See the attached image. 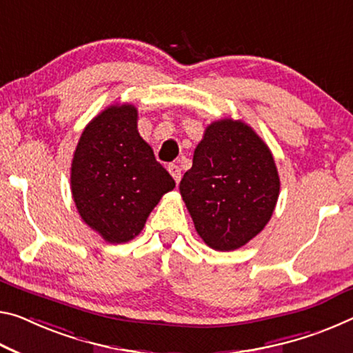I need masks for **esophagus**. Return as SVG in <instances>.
I'll return each mask as SVG.
<instances>
[{
	"label": "esophagus",
	"instance_id": "1",
	"mask_svg": "<svg viewBox=\"0 0 353 353\" xmlns=\"http://www.w3.org/2000/svg\"><path fill=\"white\" fill-rule=\"evenodd\" d=\"M168 171H170V174L172 176V179L179 183L181 182V177H182V172H181V168H179L176 163H171L168 165Z\"/></svg>",
	"mask_w": 353,
	"mask_h": 353
}]
</instances>
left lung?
<instances>
[{
  "mask_svg": "<svg viewBox=\"0 0 353 353\" xmlns=\"http://www.w3.org/2000/svg\"><path fill=\"white\" fill-rule=\"evenodd\" d=\"M179 190L199 237L216 251H232L272 218L279 176L270 149L253 128L221 119L205 128Z\"/></svg>",
  "mask_w": 353,
  "mask_h": 353,
  "instance_id": "left-lung-1",
  "label": "left lung"
}]
</instances>
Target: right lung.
Segmentation results:
<instances>
[{"mask_svg": "<svg viewBox=\"0 0 353 353\" xmlns=\"http://www.w3.org/2000/svg\"><path fill=\"white\" fill-rule=\"evenodd\" d=\"M138 110L111 105L89 122L77 144L70 190L81 220L110 243H124L144 223L174 179L138 133Z\"/></svg>", "mask_w": 353, "mask_h": 353, "instance_id": "right-lung-1", "label": "right lung"}]
</instances>
